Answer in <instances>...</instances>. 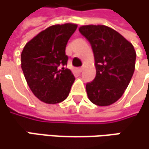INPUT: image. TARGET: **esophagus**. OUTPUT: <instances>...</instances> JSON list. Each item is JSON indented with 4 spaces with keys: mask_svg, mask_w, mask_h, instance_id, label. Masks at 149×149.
Listing matches in <instances>:
<instances>
[{
    "mask_svg": "<svg viewBox=\"0 0 149 149\" xmlns=\"http://www.w3.org/2000/svg\"><path fill=\"white\" fill-rule=\"evenodd\" d=\"M77 71H78L79 72H82L84 71V67H79V68H77Z\"/></svg>",
    "mask_w": 149,
    "mask_h": 149,
    "instance_id": "1",
    "label": "esophagus"
}]
</instances>
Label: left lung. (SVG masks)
<instances>
[{"label":"left lung","mask_w":149,"mask_h":149,"mask_svg":"<svg viewBox=\"0 0 149 149\" xmlns=\"http://www.w3.org/2000/svg\"><path fill=\"white\" fill-rule=\"evenodd\" d=\"M80 33L91 44L96 75L86 84L89 101L100 107L110 106L125 93L133 76L136 54L133 45L106 25H83Z\"/></svg>","instance_id":"8db88e82"}]
</instances>
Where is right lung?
<instances>
[{
    "instance_id": "1",
    "label": "right lung",
    "mask_w": 149,
    "mask_h": 149,
    "mask_svg": "<svg viewBox=\"0 0 149 149\" xmlns=\"http://www.w3.org/2000/svg\"><path fill=\"white\" fill-rule=\"evenodd\" d=\"M77 24L67 23L47 27L29 41L21 54L25 80L40 101L57 104L65 101L74 83L72 71L65 68V47Z\"/></svg>"
}]
</instances>
